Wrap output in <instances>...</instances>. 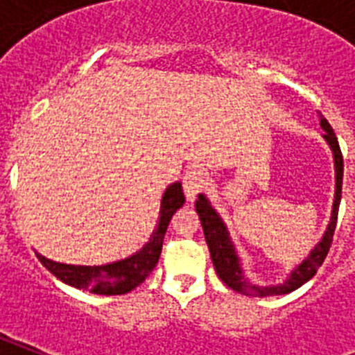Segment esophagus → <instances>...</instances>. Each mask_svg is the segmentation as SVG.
<instances>
[{"label":"esophagus","instance_id":"1","mask_svg":"<svg viewBox=\"0 0 355 355\" xmlns=\"http://www.w3.org/2000/svg\"><path fill=\"white\" fill-rule=\"evenodd\" d=\"M206 186V175L202 169L199 167H191L188 171L184 173V178H182V188H184V193L188 197L189 200H195L197 199V195L205 189Z\"/></svg>","mask_w":355,"mask_h":355}]
</instances>
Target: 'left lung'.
I'll use <instances>...</instances> for the list:
<instances>
[{
    "label": "left lung",
    "mask_w": 355,
    "mask_h": 355,
    "mask_svg": "<svg viewBox=\"0 0 355 355\" xmlns=\"http://www.w3.org/2000/svg\"><path fill=\"white\" fill-rule=\"evenodd\" d=\"M320 127L324 128V139L330 144L331 150H334V158H336V202H334V211H331V221L328 225V230H326L322 241L317 245V247L311 250L308 259H304L302 263L298 265L297 269L293 270L289 280H286L280 286L272 287H258L252 286L250 282L243 276L241 267H239V259L236 256V250H234V245L228 237L227 227L225 223L221 221V217L217 216L216 210L211 208L210 202L206 200V197L199 195V200L195 202V208H197V214L200 217V225H202V230H205L206 243H208V248H210L211 261H214V267H216L217 276L221 278L225 284H227L230 289L237 293H243L247 297H272V295H287V293L295 291L300 286H304L309 278H313L317 275V270L322 265V261L326 259L328 252H330L331 241H334V232H336L337 225V216H339V202H341V189H343V153L341 147H339V141H337V136L334 132V128L326 118L320 116Z\"/></svg>",
    "instance_id": "obj_1"
}]
</instances>
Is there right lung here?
Segmentation results:
<instances>
[{
	"mask_svg": "<svg viewBox=\"0 0 355 355\" xmlns=\"http://www.w3.org/2000/svg\"><path fill=\"white\" fill-rule=\"evenodd\" d=\"M184 205L182 186L178 182L171 184L164 193L160 208V223L150 236L149 243L145 245L139 252H136L130 258L116 261V263L103 265V267H85V265H66L57 263L51 259L44 258L36 254L40 263L46 267L51 275H55L58 280H62L68 286H73L77 289H85L94 295H125L132 289L144 284L145 278L153 272V269L158 263L160 258L162 245H164V236L169 227L171 217L180 210Z\"/></svg>",
	"mask_w": 355,
	"mask_h": 355,
	"instance_id": "add662e5",
	"label": "right lung"
}]
</instances>
